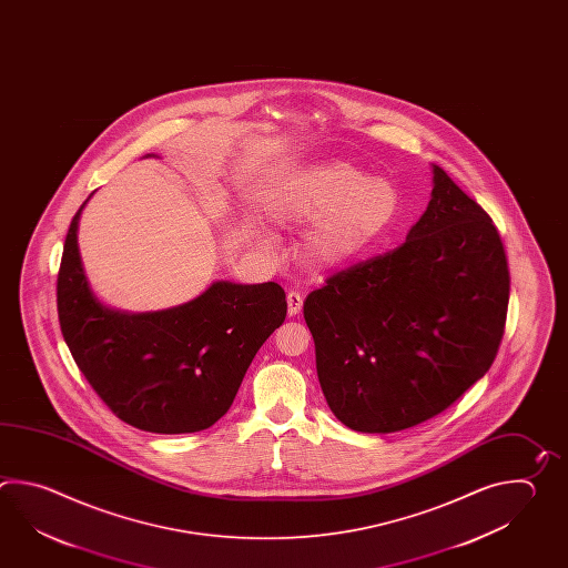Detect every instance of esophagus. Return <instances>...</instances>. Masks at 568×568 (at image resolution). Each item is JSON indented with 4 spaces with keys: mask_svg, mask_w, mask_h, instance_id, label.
Here are the masks:
<instances>
[{
    "mask_svg": "<svg viewBox=\"0 0 568 568\" xmlns=\"http://www.w3.org/2000/svg\"><path fill=\"white\" fill-rule=\"evenodd\" d=\"M302 307L303 293L290 291V295H287V312H290V315H297V313L302 312Z\"/></svg>",
    "mask_w": 568,
    "mask_h": 568,
    "instance_id": "esophagus-1",
    "label": "esophagus"
}]
</instances>
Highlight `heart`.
I'll return each mask as SVG.
<instances>
[{"label":"heart","instance_id":"b5f03b06","mask_svg":"<svg viewBox=\"0 0 568 568\" xmlns=\"http://www.w3.org/2000/svg\"><path fill=\"white\" fill-rule=\"evenodd\" d=\"M394 202L393 185L381 178L325 163L293 178L275 210L281 221L313 222L303 236V261L324 271L359 255L390 221Z\"/></svg>","mask_w":568,"mask_h":568}]
</instances>
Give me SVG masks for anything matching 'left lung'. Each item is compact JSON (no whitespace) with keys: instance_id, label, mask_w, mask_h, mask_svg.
<instances>
[{"instance_id":"8db88e82","label":"left lung","mask_w":568,"mask_h":568,"mask_svg":"<svg viewBox=\"0 0 568 568\" xmlns=\"http://www.w3.org/2000/svg\"><path fill=\"white\" fill-rule=\"evenodd\" d=\"M508 300L498 229L433 165L430 202L405 243L334 273L303 303L332 413L359 433L437 417L494 364Z\"/></svg>"}]
</instances>
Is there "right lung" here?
Returning a JSON list of instances; mask_svg holds the SVG:
<instances>
[{
	"label": "right lung",
	"mask_w": 568,
	"mask_h": 568,
	"mask_svg": "<svg viewBox=\"0 0 568 568\" xmlns=\"http://www.w3.org/2000/svg\"><path fill=\"white\" fill-rule=\"evenodd\" d=\"M84 204L70 222L57 283L60 329L77 366L131 427L162 435L212 427L258 347L285 322V291L273 281H216L163 312L106 307L91 291L77 244Z\"/></svg>",
	"instance_id": "1"
}]
</instances>
